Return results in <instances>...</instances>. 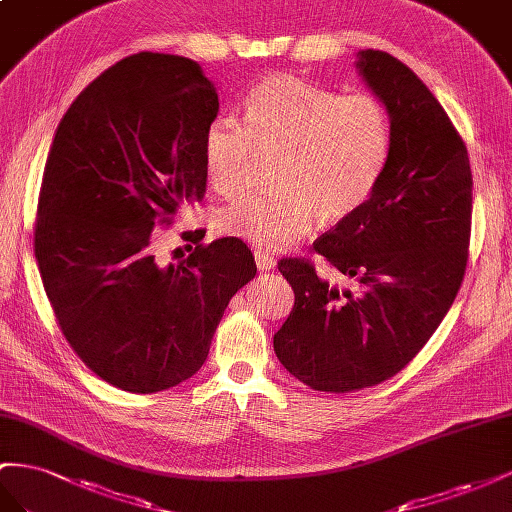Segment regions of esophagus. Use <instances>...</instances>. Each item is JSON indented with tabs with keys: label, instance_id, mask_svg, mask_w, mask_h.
<instances>
[{
	"label": "esophagus",
	"instance_id": "obj_1",
	"mask_svg": "<svg viewBox=\"0 0 512 512\" xmlns=\"http://www.w3.org/2000/svg\"><path fill=\"white\" fill-rule=\"evenodd\" d=\"M255 264H257V268H259L261 272H270V270L276 268V259H274L272 255L255 251Z\"/></svg>",
	"mask_w": 512,
	"mask_h": 512
}]
</instances>
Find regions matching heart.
Masks as SVG:
<instances>
[{
  "instance_id": "obj_1",
  "label": "heart",
  "mask_w": 512,
  "mask_h": 512,
  "mask_svg": "<svg viewBox=\"0 0 512 512\" xmlns=\"http://www.w3.org/2000/svg\"><path fill=\"white\" fill-rule=\"evenodd\" d=\"M392 152V118L373 94L341 96L291 75L248 92L242 120L218 115L201 139L214 191L238 193L257 156H276L274 191L244 195L214 216L218 233L285 251L321 223H341L371 199Z\"/></svg>"
}]
</instances>
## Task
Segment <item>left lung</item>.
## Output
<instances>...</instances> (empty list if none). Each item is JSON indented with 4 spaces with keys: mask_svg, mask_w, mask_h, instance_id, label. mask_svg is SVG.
<instances>
[{
    "mask_svg": "<svg viewBox=\"0 0 512 512\" xmlns=\"http://www.w3.org/2000/svg\"><path fill=\"white\" fill-rule=\"evenodd\" d=\"M356 70L392 118V152L375 193L315 242L358 291L281 259L296 302L274 352L302 384L349 392L397 375L442 324L467 264L472 171L465 143L414 72L386 51H358Z\"/></svg>",
    "mask_w": 512,
    "mask_h": 512,
    "instance_id": "obj_1",
    "label": "left lung"
}]
</instances>
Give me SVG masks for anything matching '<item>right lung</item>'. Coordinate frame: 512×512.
<instances>
[{"mask_svg": "<svg viewBox=\"0 0 512 512\" xmlns=\"http://www.w3.org/2000/svg\"><path fill=\"white\" fill-rule=\"evenodd\" d=\"M216 113L197 62L143 51L87 85L55 130L38 270L66 341L115 388L150 394L193 377L257 272L238 238L191 246L178 264L154 251L152 231L206 193L201 139Z\"/></svg>", "mask_w": 512, "mask_h": 512, "instance_id": "add662e5", "label": "right lung"}]
</instances>
